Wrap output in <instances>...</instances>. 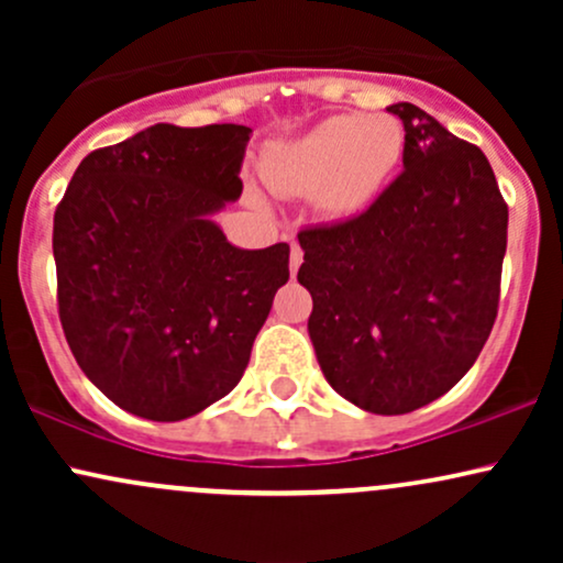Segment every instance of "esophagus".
Returning <instances> with one entry per match:
<instances>
[{
  "mask_svg": "<svg viewBox=\"0 0 563 563\" xmlns=\"http://www.w3.org/2000/svg\"><path fill=\"white\" fill-rule=\"evenodd\" d=\"M303 262V251L299 243H290V275H296V269L301 267Z\"/></svg>",
  "mask_w": 563,
  "mask_h": 563,
  "instance_id": "esophagus-1",
  "label": "esophagus"
}]
</instances>
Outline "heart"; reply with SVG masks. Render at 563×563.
Wrapping results in <instances>:
<instances>
[{"mask_svg": "<svg viewBox=\"0 0 563 563\" xmlns=\"http://www.w3.org/2000/svg\"><path fill=\"white\" fill-rule=\"evenodd\" d=\"M405 151V129L391 115H333L264 164L280 196H314L320 211L352 217L367 209Z\"/></svg>", "mask_w": 563, "mask_h": 563, "instance_id": "obj_1", "label": "heart"}]
</instances>
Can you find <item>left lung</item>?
<instances>
[{"label": "left lung", "instance_id": "left-lung-1", "mask_svg": "<svg viewBox=\"0 0 563 563\" xmlns=\"http://www.w3.org/2000/svg\"><path fill=\"white\" fill-rule=\"evenodd\" d=\"M405 169L363 214L299 232L309 339L341 397L402 416L457 384L487 344L500 301L508 206L476 145L412 102Z\"/></svg>", "mask_w": 563, "mask_h": 563}]
</instances>
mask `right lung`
<instances>
[{
  "instance_id": "right-lung-1",
  "label": "right lung",
  "mask_w": 563,
  "mask_h": 563,
  "mask_svg": "<svg viewBox=\"0 0 563 563\" xmlns=\"http://www.w3.org/2000/svg\"><path fill=\"white\" fill-rule=\"evenodd\" d=\"M249 134L156 124L89 153L55 209L70 352L111 402L147 421H183L235 389L288 280V243L243 251L211 222L241 196Z\"/></svg>"
}]
</instances>
